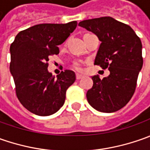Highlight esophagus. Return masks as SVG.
<instances>
[{
    "label": "esophagus",
    "instance_id": "34e87169",
    "mask_svg": "<svg viewBox=\"0 0 150 150\" xmlns=\"http://www.w3.org/2000/svg\"><path fill=\"white\" fill-rule=\"evenodd\" d=\"M76 78H77L78 80L82 79V78H83V75H82V74H80V73H77V74H76Z\"/></svg>",
    "mask_w": 150,
    "mask_h": 150
}]
</instances>
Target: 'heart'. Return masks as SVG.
<instances>
[{"label": "heart", "mask_w": 150, "mask_h": 150, "mask_svg": "<svg viewBox=\"0 0 150 150\" xmlns=\"http://www.w3.org/2000/svg\"><path fill=\"white\" fill-rule=\"evenodd\" d=\"M73 67L75 69H77L78 71L82 70V67H83V62L82 61H75L73 62Z\"/></svg>", "instance_id": "heart-1"}]
</instances>
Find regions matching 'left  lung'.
Wrapping results in <instances>:
<instances>
[{"mask_svg":"<svg viewBox=\"0 0 150 150\" xmlns=\"http://www.w3.org/2000/svg\"><path fill=\"white\" fill-rule=\"evenodd\" d=\"M78 26L94 33L101 42L94 64L108 67L109 75L92 77L93 85L87 92L91 106L102 112H113L124 108L135 91L143 67L142 43L129 26L110 16L80 21Z\"/></svg>","mask_w":150,"mask_h":150,"instance_id":"obj_1","label":"left lung"}]
</instances>
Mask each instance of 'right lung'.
Listing matches in <instances>:
<instances>
[{"mask_svg":"<svg viewBox=\"0 0 150 150\" xmlns=\"http://www.w3.org/2000/svg\"><path fill=\"white\" fill-rule=\"evenodd\" d=\"M77 26L66 24H38L20 32L10 47V72L21 103L39 116L52 115L64 104L67 89L76 80L75 72L62 71L55 78L47 69L51 55L59 53Z\"/></svg>","mask_w":150,"mask_h":150,"instance_id":"obj_1","label":"right lung"}]
</instances>
